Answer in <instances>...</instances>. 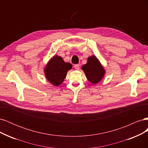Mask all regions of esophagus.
Listing matches in <instances>:
<instances>
[{
	"instance_id": "34e87169",
	"label": "esophagus",
	"mask_w": 148,
	"mask_h": 148,
	"mask_svg": "<svg viewBox=\"0 0 148 148\" xmlns=\"http://www.w3.org/2000/svg\"><path fill=\"white\" fill-rule=\"evenodd\" d=\"M74 67H75V69H76V70H79V64H76V65H74Z\"/></svg>"
}]
</instances>
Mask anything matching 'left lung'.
Listing matches in <instances>:
<instances>
[{
  "instance_id": "obj_1",
  "label": "left lung",
  "mask_w": 148,
  "mask_h": 148,
  "mask_svg": "<svg viewBox=\"0 0 148 148\" xmlns=\"http://www.w3.org/2000/svg\"><path fill=\"white\" fill-rule=\"evenodd\" d=\"M82 69L84 71L88 81L92 84L99 83L106 73L104 67L95 56L88 58L87 63L83 65Z\"/></svg>"
}]
</instances>
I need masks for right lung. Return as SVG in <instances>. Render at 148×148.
Here are the masks:
<instances>
[{
	"instance_id": "obj_1",
	"label": "right lung",
	"mask_w": 148,
	"mask_h": 148,
	"mask_svg": "<svg viewBox=\"0 0 148 148\" xmlns=\"http://www.w3.org/2000/svg\"><path fill=\"white\" fill-rule=\"evenodd\" d=\"M72 65L65 62L60 56H54L49 61L44 69L46 77L48 81L55 86L63 83L67 71L71 69Z\"/></svg>"
}]
</instances>
